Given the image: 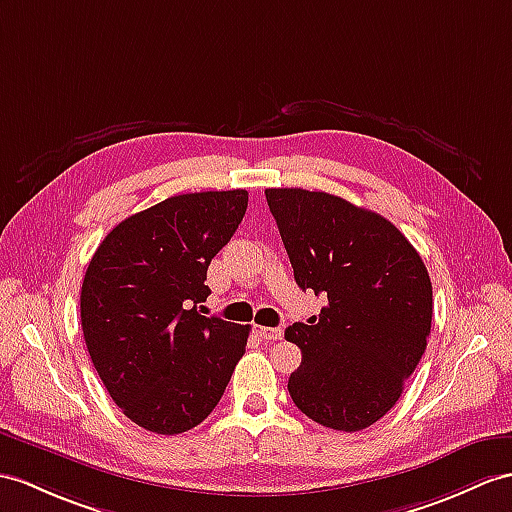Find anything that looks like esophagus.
Returning a JSON list of instances; mask_svg holds the SVG:
<instances>
[{
	"label": "esophagus",
	"instance_id": "obj_1",
	"mask_svg": "<svg viewBox=\"0 0 512 512\" xmlns=\"http://www.w3.org/2000/svg\"><path fill=\"white\" fill-rule=\"evenodd\" d=\"M256 332H258L260 336H263L265 341H278V339H282V330H280V328H265V326H260Z\"/></svg>",
	"mask_w": 512,
	"mask_h": 512
}]
</instances>
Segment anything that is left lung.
I'll return each instance as SVG.
<instances>
[{
    "label": "left lung",
    "instance_id": "8db88e82",
    "mask_svg": "<svg viewBox=\"0 0 512 512\" xmlns=\"http://www.w3.org/2000/svg\"><path fill=\"white\" fill-rule=\"evenodd\" d=\"M265 195L297 286L328 297L319 317L284 332L302 350L291 400L321 426L365 430L400 400L426 352L428 269L389 219L343 197L306 189Z\"/></svg>",
    "mask_w": 512,
    "mask_h": 512
}]
</instances>
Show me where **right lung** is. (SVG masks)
I'll return each instance as SVG.
<instances>
[{
    "label": "right lung",
    "mask_w": 512,
    "mask_h": 512,
    "mask_svg": "<svg viewBox=\"0 0 512 512\" xmlns=\"http://www.w3.org/2000/svg\"><path fill=\"white\" fill-rule=\"evenodd\" d=\"M245 210V189L169 197L112 228L86 267V350L136 426L156 434L195 428L245 354L249 326L199 313L210 260Z\"/></svg>",
    "instance_id": "right-lung-1"
}]
</instances>
